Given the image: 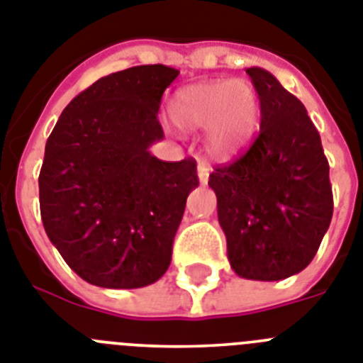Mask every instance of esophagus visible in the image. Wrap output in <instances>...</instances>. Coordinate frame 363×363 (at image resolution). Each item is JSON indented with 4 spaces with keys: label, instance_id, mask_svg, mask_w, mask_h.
I'll list each match as a JSON object with an SVG mask.
<instances>
[{
    "label": "esophagus",
    "instance_id": "esophagus-1",
    "mask_svg": "<svg viewBox=\"0 0 363 363\" xmlns=\"http://www.w3.org/2000/svg\"><path fill=\"white\" fill-rule=\"evenodd\" d=\"M197 175H199V181L203 182V184H206L208 177H210V172H208V168L203 162H199V166H197Z\"/></svg>",
    "mask_w": 363,
    "mask_h": 363
}]
</instances>
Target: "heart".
I'll list each match as a JSON object with an SVG mask.
<instances>
[{
  "label": "heart",
  "instance_id": "b5f03b06",
  "mask_svg": "<svg viewBox=\"0 0 363 363\" xmlns=\"http://www.w3.org/2000/svg\"><path fill=\"white\" fill-rule=\"evenodd\" d=\"M168 113L175 128L191 133L206 129L210 153L226 159L247 146L259 125V102L250 82L210 80L173 94Z\"/></svg>",
  "mask_w": 363,
  "mask_h": 363
}]
</instances>
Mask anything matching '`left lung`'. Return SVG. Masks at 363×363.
<instances>
[{
	"label": "left lung",
	"mask_w": 363,
	"mask_h": 363,
	"mask_svg": "<svg viewBox=\"0 0 363 363\" xmlns=\"http://www.w3.org/2000/svg\"><path fill=\"white\" fill-rule=\"evenodd\" d=\"M261 107L259 135L210 188L232 269L256 281L301 272L333 219L329 162L307 109L261 67L247 69Z\"/></svg>",
	"instance_id": "1"
}]
</instances>
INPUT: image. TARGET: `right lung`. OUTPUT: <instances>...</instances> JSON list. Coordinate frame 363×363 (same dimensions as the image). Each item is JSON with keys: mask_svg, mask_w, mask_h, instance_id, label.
Masks as SVG:
<instances>
[{"mask_svg": "<svg viewBox=\"0 0 363 363\" xmlns=\"http://www.w3.org/2000/svg\"><path fill=\"white\" fill-rule=\"evenodd\" d=\"M179 71L137 65L96 80L69 102L45 144L40 212L50 242L82 279L138 289L168 270L194 159L164 162L159 107Z\"/></svg>", "mask_w": 363, "mask_h": 363, "instance_id": "right-lung-1", "label": "right lung"}]
</instances>
